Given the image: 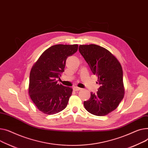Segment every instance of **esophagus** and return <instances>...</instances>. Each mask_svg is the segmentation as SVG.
Instances as JSON below:
<instances>
[{
    "label": "esophagus",
    "mask_w": 148,
    "mask_h": 148,
    "mask_svg": "<svg viewBox=\"0 0 148 148\" xmlns=\"http://www.w3.org/2000/svg\"><path fill=\"white\" fill-rule=\"evenodd\" d=\"M73 90H74L75 91H79V90H81L82 88L77 87V86H74V87H73Z\"/></svg>",
    "instance_id": "obj_1"
}]
</instances>
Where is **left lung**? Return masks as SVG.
Instances as JSON below:
<instances>
[{
    "instance_id": "8db88e82",
    "label": "left lung",
    "mask_w": 148,
    "mask_h": 148,
    "mask_svg": "<svg viewBox=\"0 0 148 148\" xmlns=\"http://www.w3.org/2000/svg\"><path fill=\"white\" fill-rule=\"evenodd\" d=\"M79 51L100 85L97 92L84 102L85 109L96 116H105L114 110L123 99L124 88L122 67L106 49L90 44L79 45Z\"/></svg>"
}]
</instances>
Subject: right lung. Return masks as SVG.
I'll return each instance as SVG.
<instances>
[{"instance_id": "obj_1", "label": "right lung", "mask_w": 148, "mask_h": 148, "mask_svg": "<svg viewBox=\"0 0 148 148\" xmlns=\"http://www.w3.org/2000/svg\"><path fill=\"white\" fill-rule=\"evenodd\" d=\"M77 45H55L45 50L30 73L29 95L43 114L53 115L64 109L72 94L71 87L57 83L64 72L67 58L77 51Z\"/></svg>"}]
</instances>
